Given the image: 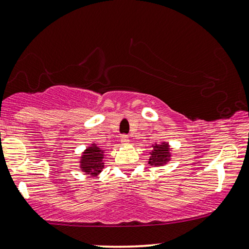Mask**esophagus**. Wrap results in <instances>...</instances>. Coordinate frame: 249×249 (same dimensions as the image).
I'll return each mask as SVG.
<instances>
[{
  "label": "esophagus",
  "mask_w": 249,
  "mask_h": 249,
  "mask_svg": "<svg viewBox=\"0 0 249 249\" xmlns=\"http://www.w3.org/2000/svg\"><path fill=\"white\" fill-rule=\"evenodd\" d=\"M121 144H122V145H127V144H129V137H128L127 135L121 136Z\"/></svg>",
  "instance_id": "obj_1"
}]
</instances>
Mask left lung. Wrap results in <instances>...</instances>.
Returning <instances> with one entry per match:
<instances>
[{"instance_id":"8db88e82","label":"left lung","mask_w":249,"mask_h":249,"mask_svg":"<svg viewBox=\"0 0 249 249\" xmlns=\"http://www.w3.org/2000/svg\"><path fill=\"white\" fill-rule=\"evenodd\" d=\"M170 159L169 146L166 142H162L160 145L153 146V152L149 156V164L151 165H162L168 162Z\"/></svg>"}]
</instances>
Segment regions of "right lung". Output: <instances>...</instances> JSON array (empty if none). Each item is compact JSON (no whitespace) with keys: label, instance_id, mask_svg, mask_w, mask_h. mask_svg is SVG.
I'll return each instance as SVG.
<instances>
[{"label":"right lung","instance_id":"obj_1","mask_svg":"<svg viewBox=\"0 0 249 249\" xmlns=\"http://www.w3.org/2000/svg\"><path fill=\"white\" fill-rule=\"evenodd\" d=\"M103 153L95 144L91 147H88L81 156V171L90 176H97L98 173H101L102 169L104 168Z\"/></svg>","mask_w":249,"mask_h":249}]
</instances>
